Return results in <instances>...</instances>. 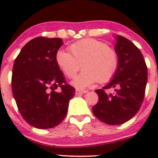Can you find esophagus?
<instances>
[{
    "label": "esophagus",
    "instance_id": "1",
    "mask_svg": "<svg viewBox=\"0 0 158 158\" xmlns=\"http://www.w3.org/2000/svg\"><path fill=\"white\" fill-rule=\"evenodd\" d=\"M88 92L87 90H82V89H76V95H80V94L86 93Z\"/></svg>",
    "mask_w": 158,
    "mask_h": 158
}]
</instances>
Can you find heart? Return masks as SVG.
Listing matches in <instances>:
<instances>
[{"label":"heart","instance_id":"obj_1","mask_svg":"<svg viewBox=\"0 0 158 158\" xmlns=\"http://www.w3.org/2000/svg\"><path fill=\"white\" fill-rule=\"evenodd\" d=\"M69 51H57L56 63L69 79L76 76L82 64L83 70L72 82L77 88L89 87L97 81L109 82L118 68L117 52L102 41L85 38L71 44Z\"/></svg>","mask_w":158,"mask_h":158}]
</instances>
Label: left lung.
<instances>
[{"mask_svg":"<svg viewBox=\"0 0 158 158\" xmlns=\"http://www.w3.org/2000/svg\"><path fill=\"white\" fill-rule=\"evenodd\" d=\"M114 49L118 68L111 82L95 92L98 101L92 107L94 115L111 125H122L133 118L141 108L148 82V68L142 53L129 40L118 35ZM114 88V94L105 90Z\"/></svg>","mask_w":158,"mask_h":158,"instance_id":"obj_1","label":"left lung"}]
</instances>
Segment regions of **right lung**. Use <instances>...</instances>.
<instances>
[{"label": "right lung", "instance_id": "add662e5", "mask_svg": "<svg viewBox=\"0 0 158 158\" xmlns=\"http://www.w3.org/2000/svg\"><path fill=\"white\" fill-rule=\"evenodd\" d=\"M60 38L38 36L29 41L15 59L12 92L22 117L32 126L52 128L66 117L75 89L68 85L55 56ZM60 87L61 92L55 91Z\"/></svg>", "mask_w": 158, "mask_h": 158}]
</instances>
